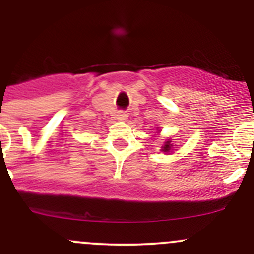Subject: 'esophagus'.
Listing matches in <instances>:
<instances>
[{
  "mask_svg": "<svg viewBox=\"0 0 254 254\" xmlns=\"http://www.w3.org/2000/svg\"><path fill=\"white\" fill-rule=\"evenodd\" d=\"M117 118L119 121H125V119L127 118V115L125 112H123V111H121V112L117 113Z\"/></svg>",
  "mask_w": 254,
  "mask_h": 254,
  "instance_id": "1",
  "label": "esophagus"
}]
</instances>
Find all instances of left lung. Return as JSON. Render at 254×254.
Listing matches in <instances>:
<instances>
[{
    "mask_svg": "<svg viewBox=\"0 0 254 254\" xmlns=\"http://www.w3.org/2000/svg\"><path fill=\"white\" fill-rule=\"evenodd\" d=\"M172 148V144H171V141H167L165 143L164 147H162V151H165V153H167V151H170Z\"/></svg>",
    "mask_w": 254,
    "mask_h": 254,
    "instance_id": "left-lung-1",
    "label": "left lung"
}]
</instances>
